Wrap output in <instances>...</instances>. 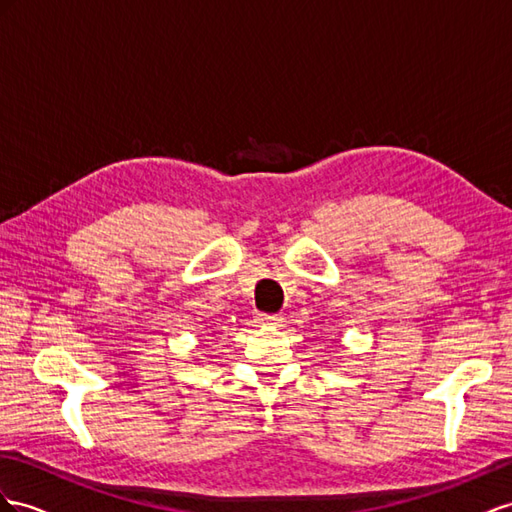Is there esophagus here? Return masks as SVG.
<instances>
[{"instance_id":"1","label":"esophagus","mask_w":512,"mask_h":512,"mask_svg":"<svg viewBox=\"0 0 512 512\" xmlns=\"http://www.w3.org/2000/svg\"><path fill=\"white\" fill-rule=\"evenodd\" d=\"M255 322L259 326H277L281 322V318L274 316V313H255Z\"/></svg>"}]
</instances>
